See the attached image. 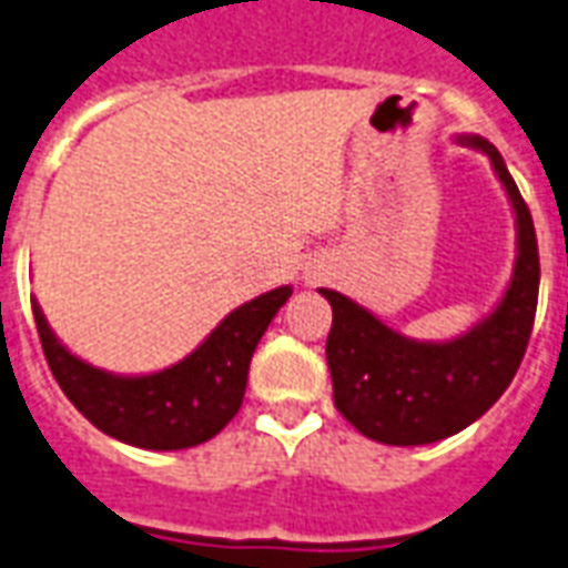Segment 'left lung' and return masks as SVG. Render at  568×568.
Listing matches in <instances>:
<instances>
[{"label":"left lung","mask_w":568,"mask_h":568,"mask_svg":"<svg viewBox=\"0 0 568 568\" xmlns=\"http://www.w3.org/2000/svg\"><path fill=\"white\" fill-rule=\"evenodd\" d=\"M455 141L490 159L515 213V267L494 310L452 339H415L343 292L318 288L334 310L325 346L334 406L385 445H430L478 422L515 379L530 343L539 301L530 210L497 146L481 134H455Z\"/></svg>","instance_id":"8db88e82"}]
</instances>
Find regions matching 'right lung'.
<instances>
[{
	"label": "right lung",
	"mask_w": 568,
	"mask_h": 568,
	"mask_svg": "<svg viewBox=\"0 0 568 568\" xmlns=\"http://www.w3.org/2000/svg\"><path fill=\"white\" fill-rule=\"evenodd\" d=\"M288 297L292 285L252 297L231 310L183 361L132 376L78 358L53 334L38 301L32 313L50 373L87 422L134 448L180 452L213 439L237 415L252 352Z\"/></svg>",
	"instance_id": "add662e5"
}]
</instances>
